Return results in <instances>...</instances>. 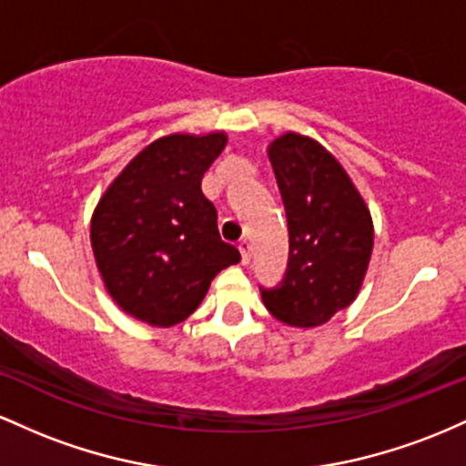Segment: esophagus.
<instances>
[{
	"instance_id": "esophagus-1",
	"label": "esophagus",
	"mask_w": 466,
	"mask_h": 466,
	"mask_svg": "<svg viewBox=\"0 0 466 466\" xmlns=\"http://www.w3.org/2000/svg\"><path fill=\"white\" fill-rule=\"evenodd\" d=\"M239 253H242V264H248L250 261V239L248 238L239 239Z\"/></svg>"
}]
</instances>
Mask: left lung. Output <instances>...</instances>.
Here are the masks:
<instances>
[{
	"mask_svg": "<svg viewBox=\"0 0 466 466\" xmlns=\"http://www.w3.org/2000/svg\"><path fill=\"white\" fill-rule=\"evenodd\" d=\"M289 222V266L261 289L279 321L315 328L352 303L372 255V218L337 158L299 134L268 149Z\"/></svg>",
	"mask_w": 466,
	"mask_h": 466,
	"instance_id": "obj_1",
	"label": "left lung"
}]
</instances>
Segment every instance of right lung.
<instances>
[{
	"mask_svg": "<svg viewBox=\"0 0 466 466\" xmlns=\"http://www.w3.org/2000/svg\"><path fill=\"white\" fill-rule=\"evenodd\" d=\"M227 145L224 134H171L123 169L92 218V248L109 295L149 326L185 321L211 279L239 250L218 231L202 176Z\"/></svg>",
	"mask_w": 466,
	"mask_h": 466,
	"instance_id": "add662e5",
	"label": "right lung"
}]
</instances>
